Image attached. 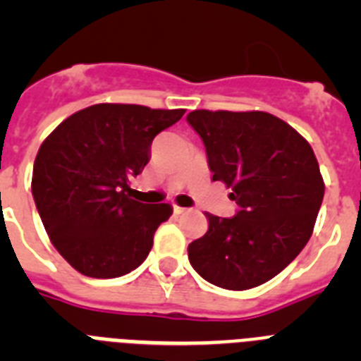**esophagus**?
I'll return each mask as SVG.
<instances>
[{"label":"esophagus","mask_w":361,"mask_h":361,"mask_svg":"<svg viewBox=\"0 0 361 361\" xmlns=\"http://www.w3.org/2000/svg\"><path fill=\"white\" fill-rule=\"evenodd\" d=\"M173 213H175V215H186V213H190V209H188V208H180V206H177V204H175V206H173Z\"/></svg>","instance_id":"esophagus-1"}]
</instances>
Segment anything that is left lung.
Segmentation results:
<instances>
[{"instance_id":"1","label":"left lung","mask_w":361,"mask_h":361,"mask_svg":"<svg viewBox=\"0 0 361 361\" xmlns=\"http://www.w3.org/2000/svg\"><path fill=\"white\" fill-rule=\"evenodd\" d=\"M213 180L238 204L231 219L206 213V235L188 245L193 269L213 286L244 291L276 276L312 235L325 184L311 145L267 111L193 110Z\"/></svg>"}]
</instances>
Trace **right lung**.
I'll list each match as a JSON object with an SVG mask.
<instances>
[{
  "label": "right lung",
  "instance_id": "obj_1",
  "mask_svg": "<svg viewBox=\"0 0 361 361\" xmlns=\"http://www.w3.org/2000/svg\"><path fill=\"white\" fill-rule=\"evenodd\" d=\"M183 116L101 103L66 117L43 141L32 195L50 242L81 275L117 279L146 260L173 208L133 200L130 180L148 164L153 137Z\"/></svg>",
  "mask_w": 361,
  "mask_h": 361
}]
</instances>
